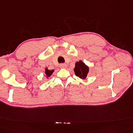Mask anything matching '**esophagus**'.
I'll return each instance as SVG.
<instances>
[{
	"instance_id": "esophagus-1",
	"label": "esophagus",
	"mask_w": 133,
	"mask_h": 133,
	"mask_svg": "<svg viewBox=\"0 0 133 133\" xmlns=\"http://www.w3.org/2000/svg\"><path fill=\"white\" fill-rule=\"evenodd\" d=\"M66 66H67V65L65 64H60V67L61 68H66Z\"/></svg>"
}]
</instances>
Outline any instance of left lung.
Returning <instances> with one entry per match:
<instances>
[{"label": "left lung", "instance_id": "1", "mask_svg": "<svg viewBox=\"0 0 133 133\" xmlns=\"http://www.w3.org/2000/svg\"><path fill=\"white\" fill-rule=\"evenodd\" d=\"M74 71L76 76L81 79H85L89 73V68L83 61L80 60L76 63Z\"/></svg>", "mask_w": 133, "mask_h": 133}]
</instances>
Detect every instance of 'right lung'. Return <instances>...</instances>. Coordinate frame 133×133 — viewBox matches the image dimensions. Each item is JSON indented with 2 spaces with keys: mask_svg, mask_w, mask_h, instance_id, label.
<instances>
[{
  "mask_svg": "<svg viewBox=\"0 0 133 133\" xmlns=\"http://www.w3.org/2000/svg\"><path fill=\"white\" fill-rule=\"evenodd\" d=\"M54 72V70H48L47 68L45 69V73H46V75L47 76V78L48 77H50L52 74Z\"/></svg>",
  "mask_w": 133,
  "mask_h": 133,
  "instance_id": "1",
  "label": "right lung"
}]
</instances>
